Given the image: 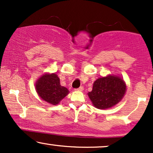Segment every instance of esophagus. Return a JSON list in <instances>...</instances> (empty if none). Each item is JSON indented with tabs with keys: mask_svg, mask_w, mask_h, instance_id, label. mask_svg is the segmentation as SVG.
<instances>
[{
	"mask_svg": "<svg viewBox=\"0 0 153 153\" xmlns=\"http://www.w3.org/2000/svg\"><path fill=\"white\" fill-rule=\"evenodd\" d=\"M83 89H84V88H83V87H82V86H80V88H78L75 89V91H83Z\"/></svg>",
	"mask_w": 153,
	"mask_h": 153,
	"instance_id": "obj_1",
	"label": "esophagus"
}]
</instances>
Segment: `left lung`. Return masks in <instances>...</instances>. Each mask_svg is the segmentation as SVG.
I'll return each instance as SVG.
<instances>
[{
	"instance_id": "left-lung-1",
	"label": "left lung",
	"mask_w": 153,
	"mask_h": 153,
	"mask_svg": "<svg viewBox=\"0 0 153 153\" xmlns=\"http://www.w3.org/2000/svg\"><path fill=\"white\" fill-rule=\"evenodd\" d=\"M127 91L126 82L122 78L108 75L95 80L93 89L88 93L94 106L106 109L120 102Z\"/></svg>"
}]
</instances>
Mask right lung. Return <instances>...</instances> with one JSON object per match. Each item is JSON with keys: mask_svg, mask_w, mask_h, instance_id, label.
<instances>
[{"mask_svg": "<svg viewBox=\"0 0 153 153\" xmlns=\"http://www.w3.org/2000/svg\"><path fill=\"white\" fill-rule=\"evenodd\" d=\"M55 73H45L36 80L35 88L40 98L52 105L59 104L69 94L67 88L62 86Z\"/></svg>", "mask_w": 153, "mask_h": 153, "instance_id": "obj_1", "label": "right lung"}]
</instances>
